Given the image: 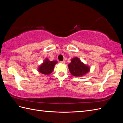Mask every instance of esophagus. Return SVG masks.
<instances>
[{"instance_id":"1","label":"esophagus","mask_w":123,"mask_h":123,"mask_svg":"<svg viewBox=\"0 0 123 123\" xmlns=\"http://www.w3.org/2000/svg\"><path fill=\"white\" fill-rule=\"evenodd\" d=\"M60 63H62V64H64L65 63V61H60Z\"/></svg>"}]
</instances>
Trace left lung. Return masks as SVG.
<instances>
[{
    "label": "left lung",
    "mask_w": 123,
    "mask_h": 123,
    "mask_svg": "<svg viewBox=\"0 0 123 123\" xmlns=\"http://www.w3.org/2000/svg\"><path fill=\"white\" fill-rule=\"evenodd\" d=\"M68 68L70 74L73 76L77 77L84 76L90 70V67L85 64L77 56L71 60V63L68 64Z\"/></svg>",
    "instance_id": "obj_1"
}]
</instances>
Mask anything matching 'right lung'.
<instances>
[{
    "mask_svg": "<svg viewBox=\"0 0 123 123\" xmlns=\"http://www.w3.org/2000/svg\"><path fill=\"white\" fill-rule=\"evenodd\" d=\"M58 63L56 60L50 61L48 58H45L43 62L37 68V71L41 74L46 75L50 74L53 71L54 67Z\"/></svg>",
    "mask_w": 123,
    "mask_h": 123,
    "instance_id": "right-lung-1",
    "label": "right lung"
}]
</instances>
